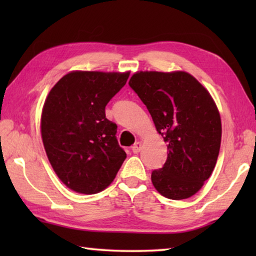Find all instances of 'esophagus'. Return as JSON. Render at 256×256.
<instances>
[{"label": "esophagus", "mask_w": 256, "mask_h": 256, "mask_svg": "<svg viewBox=\"0 0 256 256\" xmlns=\"http://www.w3.org/2000/svg\"><path fill=\"white\" fill-rule=\"evenodd\" d=\"M141 148H142L141 142H136V144H134V146H132V151H133L134 154H138V152H140Z\"/></svg>", "instance_id": "esophagus-1"}]
</instances>
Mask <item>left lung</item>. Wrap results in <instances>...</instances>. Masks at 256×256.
<instances>
[{
  "label": "left lung",
  "instance_id": "8db88e82",
  "mask_svg": "<svg viewBox=\"0 0 256 256\" xmlns=\"http://www.w3.org/2000/svg\"><path fill=\"white\" fill-rule=\"evenodd\" d=\"M128 84L167 144L166 162L151 174L154 188L172 200L190 198L211 176L218 159L222 120L214 99L184 71H140Z\"/></svg>",
  "mask_w": 256,
  "mask_h": 256
}]
</instances>
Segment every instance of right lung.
<instances>
[{
	"mask_svg": "<svg viewBox=\"0 0 256 256\" xmlns=\"http://www.w3.org/2000/svg\"><path fill=\"white\" fill-rule=\"evenodd\" d=\"M130 72L73 71L47 96L40 130L47 157L58 178L82 194L105 190L126 158L106 118L108 102L123 88Z\"/></svg>",
	"mask_w": 256,
	"mask_h": 256,
	"instance_id": "right-lung-1",
	"label": "right lung"
}]
</instances>
